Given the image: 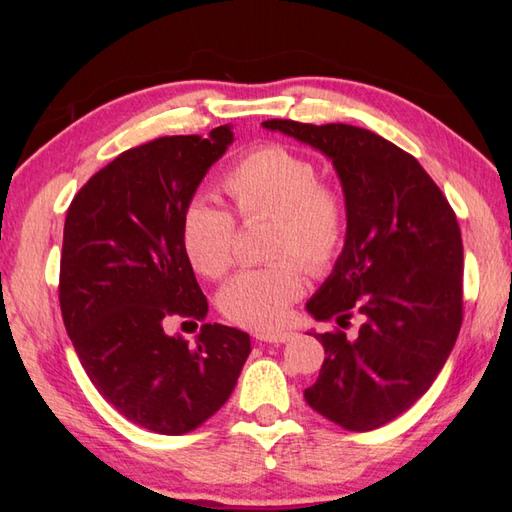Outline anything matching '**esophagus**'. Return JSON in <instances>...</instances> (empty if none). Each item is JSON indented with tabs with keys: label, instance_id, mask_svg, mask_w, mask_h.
Returning <instances> with one entry per match:
<instances>
[{
	"label": "esophagus",
	"instance_id": "1",
	"mask_svg": "<svg viewBox=\"0 0 512 512\" xmlns=\"http://www.w3.org/2000/svg\"><path fill=\"white\" fill-rule=\"evenodd\" d=\"M255 339L264 341V343H288L295 339V334L292 332H257Z\"/></svg>",
	"mask_w": 512,
	"mask_h": 512
}]
</instances>
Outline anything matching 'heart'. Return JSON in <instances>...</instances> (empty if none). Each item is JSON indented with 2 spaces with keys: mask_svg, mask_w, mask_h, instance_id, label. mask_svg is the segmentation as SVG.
<instances>
[{
  "mask_svg": "<svg viewBox=\"0 0 512 512\" xmlns=\"http://www.w3.org/2000/svg\"><path fill=\"white\" fill-rule=\"evenodd\" d=\"M224 191L244 220L275 217L273 264L246 268L224 286L220 308L237 325L277 330L306 288V268L325 273L347 237V202L341 189L321 180L310 156L286 145L248 151L226 171ZM237 222L231 211L195 200L182 217V244L193 268L220 279L235 262ZM307 266L303 267L302 264Z\"/></svg>",
  "mask_w": 512,
  "mask_h": 512,
  "instance_id": "1",
  "label": "heart"
}]
</instances>
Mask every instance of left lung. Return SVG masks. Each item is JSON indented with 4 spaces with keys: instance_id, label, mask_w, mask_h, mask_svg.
<instances>
[{
    "instance_id": "8db88e82",
    "label": "left lung",
    "mask_w": 512,
    "mask_h": 512,
    "mask_svg": "<svg viewBox=\"0 0 512 512\" xmlns=\"http://www.w3.org/2000/svg\"><path fill=\"white\" fill-rule=\"evenodd\" d=\"M332 160L347 202V237L330 277L306 303L317 321L356 339L314 334L325 361L308 405L347 431H372L405 413L447 363L462 325L464 248L458 220L420 162L354 125L266 121Z\"/></svg>"
}]
</instances>
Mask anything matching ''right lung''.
Returning a JSON list of instances; mask_svg holds the SVG:
<instances>
[{
	"label": "right lung",
	"mask_w": 512,
	"mask_h": 512,
	"mask_svg": "<svg viewBox=\"0 0 512 512\" xmlns=\"http://www.w3.org/2000/svg\"><path fill=\"white\" fill-rule=\"evenodd\" d=\"M233 143L162 136L123 151L74 195L65 215L59 301L65 330L99 394L162 436L198 429L233 394L250 336L204 323L191 345L171 317L204 319L209 303L182 244V217L206 171Z\"/></svg>",
	"instance_id": "right-lung-1"
}]
</instances>
